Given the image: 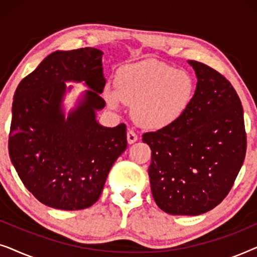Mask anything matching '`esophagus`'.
<instances>
[{"instance_id":"esophagus-1","label":"esophagus","mask_w":257,"mask_h":257,"mask_svg":"<svg viewBox=\"0 0 257 257\" xmlns=\"http://www.w3.org/2000/svg\"><path fill=\"white\" fill-rule=\"evenodd\" d=\"M127 142H128V144H133V143H136L137 140H138V136L136 135V132L135 131H132V130H128L127 131Z\"/></svg>"}]
</instances>
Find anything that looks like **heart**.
<instances>
[{
  "label": "heart",
  "instance_id": "b5f03b06",
  "mask_svg": "<svg viewBox=\"0 0 257 257\" xmlns=\"http://www.w3.org/2000/svg\"><path fill=\"white\" fill-rule=\"evenodd\" d=\"M189 73L158 61L122 66L115 76V89L105 87L108 105H132V117L144 128L164 130L174 125L187 111L194 96Z\"/></svg>",
  "mask_w": 257,
  "mask_h": 257
}]
</instances>
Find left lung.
I'll return each mask as SVG.
<instances>
[{
  "label": "left lung",
  "instance_id": "obj_1",
  "mask_svg": "<svg viewBox=\"0 0 257 257\" xmlns=\"http://www.w3.org/2000/svg\"><path fill=\"white\" fill-rule=\"evenodd\" d=\"M188 63L198 83L187 111L171 127L143 135L152 150L153 199L172 215H199L219 205L247 151L243 108L233 85L210 66Z\"/></svg>",
  "mask_w": 257,
  "mask_h": 257
}]
</instances>
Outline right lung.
I'll use <instances>...</instances> for the list:
<instances>
[{"label": "right lung", "mask_w": 257, "mask_h": 257, "mask_svg": "<svg viewBox=\"0 0 257 257\" xmlns=\"http://www.w3.org/2000/svg\"><path fill=\"white\" fill-rule=\"evenodd\" d=\"M101 57L103 51L94 48L52 52L14 94L10 160L28 191L52 208L92 206L127 147L125 124L111 128L96 120V111L105 106ZM65 81H85L90 89L66 118Z\"/></svg>", "instance_id": "obj_1"}]
</instances>
